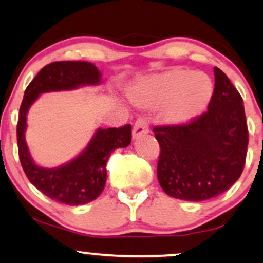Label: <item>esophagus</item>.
<instances>
[{"mask_svg":"<svg viewBox=\"0 0 263 263\" xmlns=\"http://www.w3.org/2000/svg\"><path fill=\"white\" fill-rule=\"evenodd\" d=\"M146 134H148V122H147L146 119H138L135 122L134 129H132L134 138H138Z\"/></svg>","mask_w":263,"mask_h":263,"instance_id":"34e87169","label":"esophagus"}]
</instances>
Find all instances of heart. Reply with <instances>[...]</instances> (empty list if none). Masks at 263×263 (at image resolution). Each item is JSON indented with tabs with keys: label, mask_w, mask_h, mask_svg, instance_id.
I'll return each mask as SVG.
<instances>
[{
	"label": "heart",
	"mask_w": 263,
	"mask_h": 263,
	"mask_svg": "<svg viewBox=\"0 0 263 263\" xmlns=\"http://www.w3.org/2000/svg\"><path fill=\"white\" fill-rule=\"evenodd\" d=\"M213 95V83L203 73L173 69L149 80L134 93L144 106L165 105L164 119L170 123H185L204 111Z\"/></svg>",
	"instance_id": "1"
}]
</instances>
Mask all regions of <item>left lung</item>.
Listing matches in <instances>:
<instances>
[{
	"label": "left lung",
	"mask_w": 263,
	"mask_h": 263,
	"mask_svg": "<svg viewBox=\"0 0 263 263\" xmlns=\"http://www.w3.org/2000/svg\"><path fill=\"white\" fill-rule=\"evenodd\" d=\"M206 112L185 123L153 128L159 143L157 177L171 197L203 201L226 192L242 173L249 129L240 92L214 68Z\"/></svg>",
	"instance_id": "8db88e82"
}]
</instances>
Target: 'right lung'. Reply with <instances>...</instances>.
Here are the masks:
<instances>
[{"mask_svg": "<svg viewBox=\"0 0 263 263\" xmlns=\"http://www.w3.org/2000/svg\"><path fill=\"white\" fill-rule=\"evenodd\" d=\"M100 71L89 62H54L41 69L27 86L17 123L18 156L27 178L52 200L66 205H83L95 200L106 183L108 157L117 148L131 143V125L116 128H99L86 149L71 162L47 170L32 161L25 140L27 111L39 93L71 90L81 85L100 83Z\"/></svg>", "mask_w": 263, "mask_h": 263, "instance_id": "obj_1", "label": "right lung"}]
</instances>
